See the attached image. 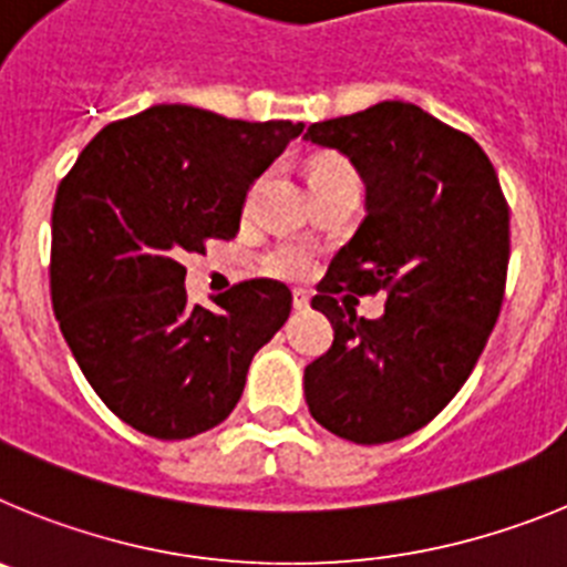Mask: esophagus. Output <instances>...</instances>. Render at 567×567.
Returning a JSON list of instances; mask_svg holds the SVG:
<instances>
[{"instance_id":"34e87169","label":"esophagus","mask_w":567,"mask_h":567,"mask_svg":"<svg viewBox=\"0 0 567 567\" xmlns=\"http://www.w3.org/2000/svg\"><path fill=\"white\" fill-rule=\"evenodd\" d=\"M292 307L298 309V312L309 309V295L303 292V289H295V292H292Z\"/></svg>"}]
</instances>
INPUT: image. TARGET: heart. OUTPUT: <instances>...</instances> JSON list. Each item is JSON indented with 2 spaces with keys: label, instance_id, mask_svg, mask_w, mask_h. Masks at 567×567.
Masks as SVG:
<instances>
[{
  "label": "heart",
  "instance_id": "1",
  "mask_svg": "<svg viewBox=\"0 0 567 567\" xmlns=\"http://www.w3.org/2000/svg\"><path fill=\"white\" fill-rule=\"evenodd\" d=\"M334 175H354V169L343 158H338V155H323V158L315 162L312 182H323V178H334ZM264 264L278 278H300V275H307L312 258H309L307 249L287 244V247H278L275 252H269Z\"/></svg>",
  "mask_w": 567,
  "mask_h": 567
}]
</instances>
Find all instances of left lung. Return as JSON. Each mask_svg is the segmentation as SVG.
Listing matches in <instances>:
<instances>
[{"mask_svg": "<svg viewBox=\"0 0 567 567\" xmlns=\"http://www.w3.org/2000/svg\"><path fill=\"white\" fill-rule=\"evenodd\" d=\"M303 138L343 153L365 184L363 224L312 298L334 340L303 372L309 414L352 443H392L452 403L488 343L508 202L483 147L417 104L380 102L309 124ZM349 291H383L386 312L358 319L337 300Z\"/></svg>", "mask_w": 567, "mask_h": 567, "instance_id": "1", "label": "left lung"}]
</instances>
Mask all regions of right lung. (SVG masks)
I'll list each match as a JSON object with an SVG mask.
<instances>
[{
  "label": "right lung",
  "instance_id": "obj_1",
  "mask_svg": "<svg viewBox=\"0 0 567 567\" xmlns=\"http://www.w3.org/2000/svg\"><path fill=\"white\" fill-rule=\"evenodd\" d=\"M303 124L155 104L107 124L53 204L50 298L87 383L135 432L187 440L229 417L249 363L289 318L272 278L218 309L187 303V252L235 238L247 189Z\"/></svg>",
  "mask_w": 567,
  "mask_h": 567
}]
</instances>
